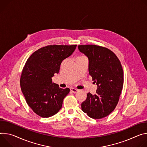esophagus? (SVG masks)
Wrapping results in <instances>:
<instances>
[{"mask_svg": "<svg viewBox=\"0 0 147 147\" xmlns=\"http://www.w3.org/2000/svg\"><path fill=\"white\" fill-rule=\"evenodd\" d=\"M71 91L72 93H76L78 91V90L76 89H75V88H71Z\"/></svg>", "mask_w": 147, "mask_h": 147, "instance_id": "esophagus-1", "label": "esophagus"}]
</instances>
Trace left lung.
<instances>
[{"label":"left lung","mask_w":147,"mask_h":147,"mask_svg":"<svg viewBox=\"0 0 147 147\" xmlns=\"http://www.w3.org/2000/svg\"><path fill=\"white\" fill-rule=\"evenodd\" d=\"M78 48L88 57L89 74L97 85L96 93H88L81 108L90 118L102 119L115 110L119 100L124 82L121 62L106 48L96 45H81Z\"/></svg>","instance_id":"1"}]
</instances>
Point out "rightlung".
<instances>
[{
    "label": "right lung",
    "instance_id": "1",
    "mask_svg": "<svg viewBox=\"0 0 147 147\" xmlns=\"http://www.w3.org/2000/svg\"><path fill=\"white\" fill-rule=\"evenodd\" d=\"M77 45H48L38 49L28 58L20 78L22 91L27 105L42 117H50L61 109L69 88L53 83L62 62L71 56Z\"/></svg>",
    "mask_w": 147,
    "mask_h": 147
}]
</instances>
